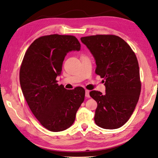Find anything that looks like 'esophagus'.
<instances>
[{
	"label": "esophagus",
	"mask_w": 158,
	"mask_h": 158,
	"mask_svg": "<svg viewBox=\"0 0 158 158\" xmlns=\"http://www.w3.org/2000/svg\"><path fill=\"white\" fill-rule=\"evenodd\" d=\"M85 97L87 98H89L90 96H89V90H85Z\"/></svg>",
	"instance_id": "obj_1"
}]
</instances>
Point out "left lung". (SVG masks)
<instances>
[{
    "mask_svg": "<svg viewBox=\"0 0 158 158\" xmlns=\"http://www.w3.org/2000/svg\"><path fill=\"white\" fill-rule=\"evenodd\" d=\"M96 60V73L105 81L106 94L91 91L97 102L94 120L98 127L116 129L130 118L141 93L139 67L129 45L114 35L81 38Z\"/></svg>",
    "mask_w": 158,
    "mask_h": 158,
    "instance_id": "1",
    "label": "left lung"
}]
</instances>
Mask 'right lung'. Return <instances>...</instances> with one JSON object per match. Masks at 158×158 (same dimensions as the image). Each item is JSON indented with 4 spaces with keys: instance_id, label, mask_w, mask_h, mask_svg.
<instances>
[{
    "instance_id": "1",
    "label": "right lung",
    "mask_w": 158,
    "mask_h": 158,
    "mask_svg": "<svg viewBox=\"0 0 158 158\" xmlns=\"http://www.w3.org/2000/svg\"><path fill=\"white\" fill-rule=\"evenodd\" d=\"M80 49L75 36L53 34L34 40L23 57L19 72L22 92L35 118L50 131L70 127L85 99L83 87L67 89L56 81L66 55Z\"/></svg>"
}]
</instances>
